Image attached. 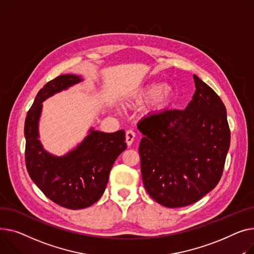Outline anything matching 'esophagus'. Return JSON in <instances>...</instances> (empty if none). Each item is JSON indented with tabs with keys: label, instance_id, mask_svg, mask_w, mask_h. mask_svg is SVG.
Returning a JSON list of instances; mask_svg holds the SVG:
<instances>
[{
	"label": "esophagus",
	"instance_id": "esophagus-1",
	"mask_svg": "<svg viewBox=\"0 0 254 254\" xmlns=\"http://www.w3.org/2000/svg\"><path fill=\"white\" fill-rule=\"evenodd\" d=\"M134 138H135V132L132 131V130H128L126 132V142L129 146L133 143Z\"/></svg>",
	"mask_w": 254,
	"mask_h": 254
}]
</instances>
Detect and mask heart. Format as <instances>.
I'll return each instance as SVG.
<instances>
[{
    "label": "heart",
    "instance_id": "obj_1",
    "mask_svg": "<svg viewBox=\"0 0 254 254\" xmlns=\"http://www.w3.org/2000/svg\"><path fill=\"white\" fill-rule=\"evenodd\" d=\"M174 98V89L167 83L155 84L150 83L139 88L134 94V101L137 104L148 102L152 111H163L168 108Z\"/></svg>",
    "mask_w": 254,
    "mask_h": 254
}]
</instances>
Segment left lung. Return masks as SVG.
I'll list each match as a JSON object with an SVG mask.
<instances>
[{
	"label": "left lung",
	"mask_w": 254,
	"mask_h": 254,
	"mask_svg": "<svg viewBox=\"0 0 254 254\" xmlns=\"http://www.w3.org/2000/svg\"><path fill=\"white\" fill-rule=\"evenodd\" d=\"M196 91L183 110H165L137 125L141 176L156 202L177 208L202 199L218 184L230 147L226 107L193 74Z\"/></svg>",
	"instance_id": "8db88e82"
}]
</instances>
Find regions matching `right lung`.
Listing matches in <instances>:
<instances>
[{
  "label": "right lung",
  "instance_id": "obj_1",
  "mask_svg": "<svg viewBox=\"0 0 254 254\" xmlns=\"http://www.w3.org/2000/svg\"><path fill=\"white\" fill-rule=\"evenodd\" d=\"M82 81L76 74H62L48 82L37 94L24 123L29 176L45 196L68 209H83L99 200L116 159L127 148L123 129L106 133L91 127L85 138L64 156L45 150L39 139L43 102Z\"/></svg>",
  "mask_w": 254,
  "mask_h": 254
}]
</instances>
